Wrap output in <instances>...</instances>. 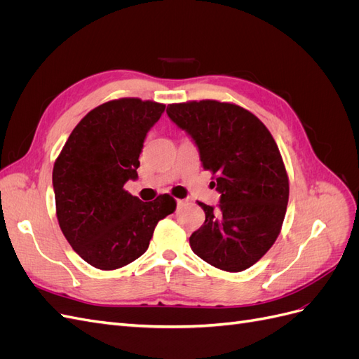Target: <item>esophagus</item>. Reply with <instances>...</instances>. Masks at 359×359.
<instances>
[{
    "mask_svg": "<svg viewBox=\"0 0 359 359\" xmlns=\"http://www.w3.org/2000/svg\"><path fill=\"white\" fill-rule=\"evenodd\" d=\"M184 205H186V201H182V199H178V201H177V206H178V208H181V206H184Z\"/></svg>",
    "mask_w": 359,
    "mask_h": 359,
    "instance_id": "obj_1",
    "label": "esophagus"
}]
</instances>
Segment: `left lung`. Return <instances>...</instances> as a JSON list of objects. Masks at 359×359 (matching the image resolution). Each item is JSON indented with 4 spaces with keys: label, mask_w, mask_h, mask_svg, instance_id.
<instances>
[{
    "label": "left lung",
    "mask_w": 359,
    "mask_h": 359,
    "mask_svg": "<svg viewBox=\"0 0 359 359\" xmlns=\"http://www.w3.org/2000/svg\"><path fill=\"white\" fill-rule=\"evenodd\" d=\"M166 112L196 144L220 193L215 208L199 202L205 223L190 236L193 253L240 273L273 247L285 220L289 178L276 140L257 116L232 103H173Z\"/></svg>",
    "instance_id": "8db88e82"
}]
</instances>
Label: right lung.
<instances>
[{
	"instance_id": "right-lung-1",
	"label": "right lung",
	"mask_w": 359,
	"mask_h": 359,
	"mask_svg": "<svg viewBox=\"0 0 359 359\" xmlns=\"http://www.w3.org/2000/svg\"><path fill=\"white\" fill-rule=\"evenodd\" d=\"M165 104L140 99L103 103L73 128L55 160L52 184L57 219L72 248L99 269L142 256L157 223L175 211L169 194L142 202L124 190L137 180L147 133Z\"/></svg>"
}]
</instances>
